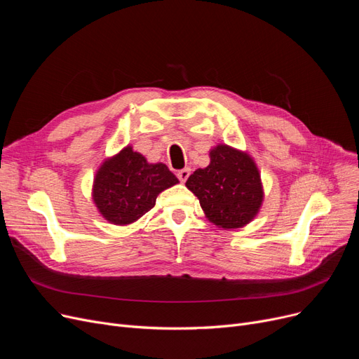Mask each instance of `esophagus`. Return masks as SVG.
Wrapping results in <instances>:
<instances>
[{
    "label": "esophagus",
    "instance_id": "obj_1",
    "mask_svg": "<svg viewBox=\"0 0 359 359\" xmlns=\"http://www.w3.org/2000/svg\"><path fill=\"white\" fill-rule=\"evenodd\" d=\"M189 175H191V168L189 167L182 168V170H179V172H177V177H179L180 182H186L187 177H189Z\"/></svg>",
    "mask_w": 359,
    "mask_h": 359
}]
</instances>
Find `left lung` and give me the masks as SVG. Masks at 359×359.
<instances>
[{"mask_svg":"<svg viewBox=\"0 0 359 359\" xmlns=\"http://www.w3.org/2000/svg\"><path fill=\"white\" fill-rule=\"evenodd\" d=\"M210 156V165L187 179V189L218 227L240 229L253 219L263 199L257 167L248 154L229 145H218Z\"/></svg>","mask_w":359,"mask_h":359,"instance_id":"left-lung-1","label":"left lung"}]
</instances>
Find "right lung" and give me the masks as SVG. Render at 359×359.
I'll list each match as a JSON object with an SVG mask.
<instances>
[{"label": "right lung", "instance_id": "add662e5", "mask_svg": "<svg viewBox=\"0 0 359 359\" xmlns=\"http://www.w3.org/2000/svg\"><path fill=\"white\" fill-rule=\"evenodd\" d=\"M177 182L165 164H148L126 147L100 167L94 179L93 199L107 221L125 225L148 212L158 194Z\"/></svg>", "mask_w": 359, "mask_h": 359}]
</instances>
